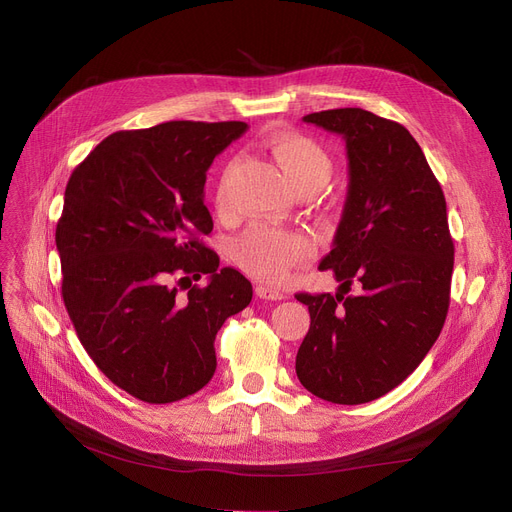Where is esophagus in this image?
<instances>
[{
	"label": "esophagus",
	"instance_id": "obj_1",
	"mask_svg": "<svg viewBox=\"0 0 512 512\" xmlns=\"http://www.w3.org/2000/svg\"><path fill=\"white\" fill-rule=\"evenodd\" d=\"M255 292H257L259 299H267V301H282V299H286V292H282L278 288H272V286H265V284H259L255 288Z\"/></svg>",
	"mask_w": 512,
	"mask_h": 512
}]
</instances>
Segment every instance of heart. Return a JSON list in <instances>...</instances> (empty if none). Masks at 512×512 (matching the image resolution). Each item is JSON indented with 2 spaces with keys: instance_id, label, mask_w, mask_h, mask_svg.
Returning a JSON list of instances; mask_svg holds the SVG:
<instances>
[{
  "instance_id": "b5f03b06",
  "label": "heart",
  "mask_w": 512,
  "mask_h": 512,
  "mask_svg": "<svg viewBox=\"0 0 512 512\" xmlns=\"http://www.w3.org/2000/svg\"><path fill=\"white\" fill-rule=\"evenodd\" d=\"M267 147L297 193L307 191V188L317 191L332 174V157L328 149L305 134L276 132L267 141ZM228 176L230 170L224 174L218 193H215L218 209L228 207ZM311 255L313 242L307 236L263 226L251 228L236 245V261L242 272L265 284L282 282L294 265L305 263Z\"/></svg>"
}]
</instances>
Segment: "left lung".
Listing matches in <instances>:
<instances>
[{"label": "left lung", "instance_id": "8db88e82", "mask_svg": "<svg viewBox=\"0 0 512 512\" xmlns=\"http://www.w3.org/2000/svg\"><path fill=\"white\" fill-rule=\"evenodd\" d=\"M303 120L344 139L348 193L319 263L338 292L294 294L311 315L297 375L317 398L361 405L405 382L442 332L454 265L446 199L402 124L361 107Z\"/></svg>", "mask_w": 512, "mask_h": 512}]
</instances>
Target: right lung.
Listing matches in <instances>:
<instances>
[{
  "instance_id": "add662e5",
  "label": "right lung",
  "mask_w": 512,
  "mask_h": 512,
  "mask_svg": "<svg viewBox=\"0 0 512 512\" xmlns=\"http://www.w3.org/2000/svg\"><path fill=\"white\" fill-rule=\"evenodd\" d=\"M245 130L193 120L120 130L66 184L56 228L66 311L105 378L151 405L213 378L215 334L253 299L201 238L213 230L207 170ZM203 275L205 287L190 286Z\"/></svg>"
}]
</instances>
